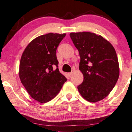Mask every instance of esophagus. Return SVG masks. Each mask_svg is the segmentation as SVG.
Returning a JSON list of instances; mask_svg holds the SVG:
<instances>
[{"label": "esophagus", "instance_id": "esophagus-1", "mask_svg": "<svg viewBox=\"0 0 132 132\" xmlns=\"http://www.w3.org/2000/svg\"><path fill=\"white\" fill-rule=\"evenodd\" d=\"M72 74H73V73H72V72H71V73H68V75H69V77H70L72 75Z\"/></svg>", "mask_w": 132, "mask_h": 132}]
</instances>
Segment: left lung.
<instances>
[{"label":"left lung","mask_w":132,"mask_h":132,"mask_svg":"<svg viewBox=\"0 0 132 132\" xmlns=\"http://www.w3.org/2000/svg\"><path fill=\"white\" fill-rule=\"evenodd\" d=\"M70 36L79 52V70L84 77L77 87L79 93L88 101H100L111 93L118 80L115 49L108 40L93 32H71Z\"/></svg>","instance_id":"left-lung-1"}]
</instances>
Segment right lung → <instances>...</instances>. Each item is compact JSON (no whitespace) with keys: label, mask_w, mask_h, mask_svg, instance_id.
Returning a JSON list of instances; mask_svg holds the SVG:
<instances>
[{"label":"right lung","mask_w":132,"mask_h":132,"mask_svg":"<svg viewBox=\"0 0 132 132\" xmlns=\"http://www.w3.org/2000/svg\"><path fill=\"white\" fill-rule=\"evenodd\" d=\"M65 35L48 33L39 36L29 43L21 55L20 80L29 95L41 103L56 96L67 81L59 72L56 57L57 48Z\"/></svg>","instance_id":"obj_1"}]
</instances>
